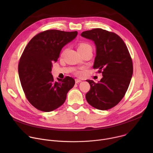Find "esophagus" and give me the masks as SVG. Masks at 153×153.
I'll return each mask as SVG.
<instances>
[{"instance_id": "1", "label": "esophagus", "mask_w": 153, "mask_h": 153, "mask_svg": "<svg viewBox=\"0 0 153 153\" xmlns=\"http://www.w3.org/2000/svg\"><path fill=\"white\" fill-rule=\"evenodd\" d=\"M80 82H82V80H80V79H75V82H76V83H80Z\"/></svg>"}]
</instances>
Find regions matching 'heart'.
I'll list each match as a JSON object with an SVG mask.
<instances>
[{"label": "heart", "instance_id": "1", "mask_svg": "<svg viewBox=\"0 0 153 153\" xmlns=\"http://www.w3.org/2000/svg\"><path fill=\"white\" fill-rule=\"evenodd\" d=\"M77 50H78V51H83V50H91V47L86 43H81L79 44ZM76 73L78 75L80 74V72H77Z\"/></svg>", "mask_w": 153, "mask_h": 153}]
</instances>
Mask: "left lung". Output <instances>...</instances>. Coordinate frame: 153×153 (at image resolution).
<instances>
[{"label": "left lung", "instance_id": "1", "mask_svg": "<svg viewBox=\"0 0 153 153\" xmlns=\"http://www.w3.org/2000/svg\"><path fill=\"white\" fill-rule=\"evenodd\" d=\"M80 35L94 42L93 68H99L103 76L97 83L86 80L91 86L86 101L98 110H107L117 105L128 90L133 73L131 58L123 40L114 33L96 28Z\"/></svg>", "mask_w": 153, "mask_h": 153}]
</instances>
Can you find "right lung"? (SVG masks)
<instances>
[{"mask_svg": "<svg viewBox=\"0 0 153 153\" xmlns=\"http://www.w3.org/2000/svg\"><path fill=\"white\" fill-rule=\"evenodd\" d=\"M77 35V31L47 30L35 36L25 47L19 63V76L28 100L37 110L50 112L58 108L74 86L71 77L54 81L51 70L62 48Z\"/></svg>", "mask_w": 153, "mask_h": 153, "instance_id": "obj_1", "label": "right lung"}]
</instances>
